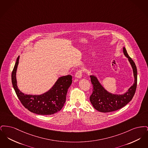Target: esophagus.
I'll return each mask as SVG.
<instances>
[{
	"label": "esophagus",
	"instance_id": "obj_1",
	"mask_svg": "<svg viewBox=\"0 0 148 148\" xmlns=\"http://www.w3.org/2000/svg\"><path fill=\"white\" fill-rule=\"evenodd\" d=\"M82 74H83V71L82 70H79L77 71V72L75 74V77L77 79H81V77H82Z\"/></svg>",
	"mask_w": 148,
	"mask_h": 148
}]
</instances>
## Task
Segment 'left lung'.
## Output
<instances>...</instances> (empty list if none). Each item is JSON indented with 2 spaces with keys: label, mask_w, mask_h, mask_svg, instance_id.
Segmentation results:
<instances>
[{
  "label": "left lung",
  "mask_w": 148,
  "mask_h": 148,
  "mask_svg": "<svg viewBox=\"0 0 148 148\" xmlns=\"http://www.w3.org/2000/svg\"><path fill=\"white\" fill-rule=\"evenodd\" d=\"M124 55L127 57L133 71L134 83L124 94H113L106 90L101 84L97 77L94 74L90 75L93 89L90 97V101L93 107L99 112L109 113L117 110L126 106L134 97L137 85V69L132 59L128 56L127 50L123 47Z\"/></svg>",
  "instance_id": "left-lung-1"
}]
</instances>
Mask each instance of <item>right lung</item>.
Wrapping results in <instances>:
<instances>
[{
  "mask_svg": "<svg viewBox=\"0 0 148 148\" xmlns=\"http://www.w3.org/2000/svg\"><path fill=\"white\" fill-rule=\"evenodd\" d=\"M20 56L17 58L12 74L14 90L21 104L30 112L39 115H51L60 111L66 101L68 90L72 83V77H59L47 92L40 95L24 94L18 89L16 74Z\"/></svg>",
  "mask_w": 148,
  "mask_h": 148,
  "instance_id": "obj_1",
  "label": "right lung"
}]
</instances>
